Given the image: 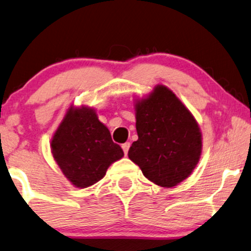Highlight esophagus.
<instances>
[{
    "instance_id": "esophagus-1",
    "label": "esophagus",
    "mask_w": 251,
    "mask_h": 251,
    "mask_svg": "<svg viewBox=\"0 0 251 251\" xmlns=\"http://www.w3.org/2000/svg\"><path fill=\"white\" fill-rule=\"evenodd\" d=\"M129 147H131V143H129V142H125V143H124V145H122V148H123L124 153H125V155H127V152H128V150H129Z\"/></svg>"
}]
</instances>
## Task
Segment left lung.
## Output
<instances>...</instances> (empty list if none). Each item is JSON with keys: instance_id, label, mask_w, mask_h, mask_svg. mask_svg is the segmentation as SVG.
<instances>
[{"instance_id": "1", "label": "left lung", "mask_w": 251, "mask_h": 251, "mask_svg": "<svg viewBox=\"0 0 251 251\" xmlns=\"http://www.w3.org/2000/svg\"><path fill=\"white\" fill-rule=\"evenodd\" d=\"M136 132L128 157L143 176L171 188L188 178L202 153L201 129L192 112L166 86L135 100Z\"/></svg>"}]
</instances>
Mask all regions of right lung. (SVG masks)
Returning <instances> with one entry per match:
<instances>
[{"label":"right lung","mask_w":251,"mask_h":251,"mask_svg":"<svg viewBox=\"0 0 251 251\" xmlns=\"http://www.w3.org/2000/svg\"><path fill=\"white\" fill-rule=\"evenodd\" d=\"M50 146L63 175L78 188L100 181L109 166L124 156L95 110L85 105L70 106Z\"/></svg>","instance_id":"1"}]
</instances>
